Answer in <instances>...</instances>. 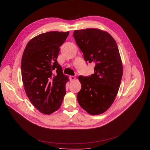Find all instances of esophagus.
I'll return each mask as SVG.
<instances>
[{
  "label": "esophagus",
  "instance_id": "1",
  "mask_svg": "<svg viewBox=\"0 0 150 150\" xmlns=\"http://www.w3.org/2000/svg\"><path fill=\"white\" fill-rule=\"evenodd\" d=\"M75 76H70V81H74L75 80Z\"/></svg>",
  "mask_w": 150,
  "mask_h": 150
}]
</instances>
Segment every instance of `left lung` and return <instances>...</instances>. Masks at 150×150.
I'll return each instance as SVG.
<instances>
[{
    "mask_svg": "<svg viewBox=\"0 0 150 150\" xmlns=\"http://www.w3.org/2000/svg\"><path fill=\"white\" fill-rule=\"evenodd\" d=\"M74 37L84 60L96 64L93 74L78 76L81 84L78 103L89 114H102L113 103L123 75L117 43L111 35L97 28L75 30Z\"/></svg>",
    "mask_w": 150,
    "mask_h": 150,
    "instance_id": "left-lung-1",
    "label": "left lung"
}]
</instances>
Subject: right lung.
Here are the masks:
<instances>
[{
  "mask_svg": "<svg viewBox=\"0 0 150 150\" xmlns=\"http://www.w3.org/2000/svg\"><path fill=\"white\" fill-rule=\"evenodd\" d=\"M69 31H49L28 42L21 61L22 80L31 103L44 114L60 108L66 95L68 76L62 73L57 58L59 47Z\"/></svg>",
  "mask_w": 150,
  "mask_h": 150,
  "instance_id": "obj_1",
  "label": "right lung"
}]
</instances>
